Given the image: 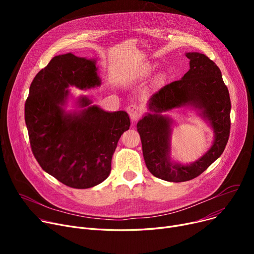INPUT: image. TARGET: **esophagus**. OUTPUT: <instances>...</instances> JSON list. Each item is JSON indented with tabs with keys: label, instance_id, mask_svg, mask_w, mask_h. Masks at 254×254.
<instances>
[{
	"label": "esophagus",
	"instance_id": "34e87169",
	"mask_svg": "<svg viewBox=\"0 0 254 254\" xmlns=\"http://www.w3.org/2000/svg\"><path fill=\"white\" fill-rule=\"evenodd\" d=\"M127 112H128V115L131 119L132 123H136L137 120L139 119V117L141 116V109L139 108V106L135 105V104H131L129 105L127 108Z\"/></svg>",
	"mask_w": 254,
	"mask_h": 254
}]
</instances>
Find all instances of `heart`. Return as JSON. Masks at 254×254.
<instances>
[{
  "label": "heart",
  "instance_id": "b5f03b06",
  "mask_svg": "<svg viewBox=\"0 0 254 254\" xmlns=\"http://www.w3.org/2000/svg\"><path fill=\"white\" fill-rule=\"evenodd\" d=\"M149 72H150V65L148 64H144L138 70V74L142 76H146L147 74H149Z\"/></svg>",
  "mask_w": 254,
  "mask_h": 254
}]
</instances>
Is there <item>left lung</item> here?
<instances>
[{
	"instance_id": "obj_1",
	"label": "left lung",
	"mask_w": 254,
	"mask_h": 254,
	"mask_svg": "<svg viewBox=\"0 0 254 254\" xmlns=\"http://www.w3.org/2000/svg\"><path fill=\"white\" fill-rule=\"evenodd\" d=\"M190 70L177 81L167 84L149 99V112L139 120L145 164L151 174L169 182L191 180L222 154L230 137L231 99L215 63L199 52H186ZM181 106L194 109L211 127L215 140L195 162L183 165L171 161L172 120L162 113Z\"/></svg>"
}]
</instances>
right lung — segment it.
I'll use <instances>...</instances> for the list:
<instances>
[{
	"instance_id": "right-lung-1",
	"label": "right lung",
	"mask_w": 254,
	"mask_h": 254,
	"mask_svg": "<svg viewBox=\"0 0 254 254\" xmlns=\"http://www.w3.org/2000/svg\"><path fill=\"white\" fill-rule=\"evenodd\" d=\"M102 83L96 60L72 53L53 58L34 78L24 105L32 151L49 175L73 189L102 183L111 172L119 138L129 128L126 111L108 112L81 96L66 111L70 86L79 89Z\"/></svg>"
}]
</instances>
